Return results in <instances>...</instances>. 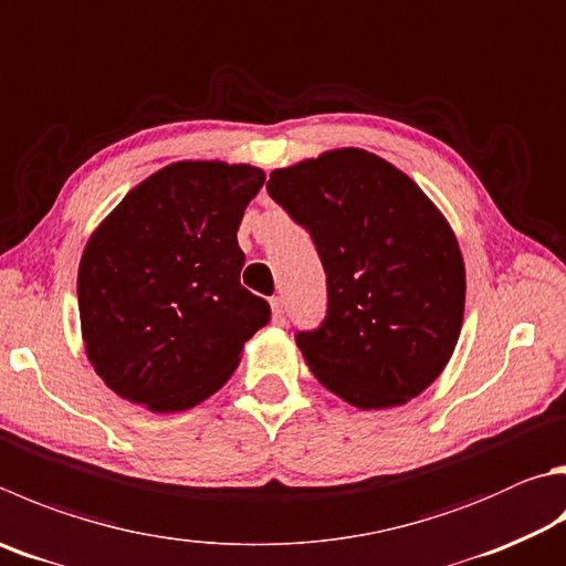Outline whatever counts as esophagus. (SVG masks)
I'll return each instance as SVG.
<instances>
[{"label":"esophagus","instance_id":"esophagus-1","mask_svg":"<svg viewBox=\"0 0 566 566\" xmlns=\"http://www.w3.org/2000/svg\"><path fill=\"white\" fill-rule=\"evenodd\" d=\"M272 312H274V322L284 324V300L282 296H272Z\"/></svg>","mask_w":566,"mask_h":566}]
</instances>
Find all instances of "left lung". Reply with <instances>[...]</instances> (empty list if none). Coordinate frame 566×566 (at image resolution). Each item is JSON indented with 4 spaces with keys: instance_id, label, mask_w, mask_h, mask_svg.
Segmentation results:
<instances>
[{
    "instance_id": "1",
    "label": "left lung",
    "mask_w": 566,
    "mask_h": 566,
    "mask_svg": "<svg viewBox=\"0 0 566 566\" xmlns=\"http://www.w3.org/2000/svg\"><path fill=\"white\" fill-rule=\"evenodd\" d=\"M266 190L310 230L326 272V318L296 334L318 384L361 410L423 394L453 356L465 312V264L443 212L361 148L274 170Z\"/></svg>"
}]
</instances>
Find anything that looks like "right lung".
I'll return each mask as SVG.
<instances>
[{
	"mask_svg": "<svg viewBox=\"0 0 566 566\" xmlns=\"http://www.w3.org/2000/svg\"><path fill=\"white\" fill-rule=\"evenodd\" d=\"M264 185L254 166L180 160L118 202L78 264L81 336L113 394L178 413L220 390L244 342L270 324L240 284L238 230Z\"/></svg>",
	"mask_w": 566,
	"mask_h": 566,
	"instance_id": "obj_1",
	"label": "right lung"
}]
</instances>
